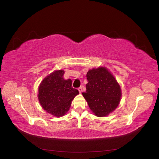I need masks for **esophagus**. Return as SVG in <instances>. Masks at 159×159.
<instances>
[{"instance_id": "esophagus-1", "label": "esophagus", "mask_w": 159, "mask_h": 159, "mask_svg": "<svg viewBox=\"0 0 159 159\" xmlns=\"http://www.w3.org/2000/svg\"><path fill=\"white\" fill-rule=\"evenodd\" d=\"M78 91H79V92L81 93L82 92V91H83V87H80L78 88Z\"/></svg>"}]
</instances>
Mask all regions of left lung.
Here are the masks:
<instances>
[{"mask_svg":"<svg viewBox=\"0 0 159 159\" xmlns=\"http://www.w3.org/2000/svg\"><path fill=\"white\" fill-rule=\"evenodd\" d=\"M86 92L82 94L90 109L98 117H104L117 107L121 96L119 85L106 68L89 70Z\"/></svg>","mask_w":159,"mask_h":159,"instance_id":"1","label":"left lung"}]
</instances>
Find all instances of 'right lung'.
<instances>
[{"label":"right lung","mask_w":159,"mask_h":159,"mask_svg":"<svg viewBox=\"0 0 159 159\" xmlns=\"http://www.w3.org/2000/svg\"><path fill=\"white\" fill-rule=\"evenodd\" d=\"M64 70H57L42 81L39 88V100L43 108L52 115H65L70 107L72 100L79 91L72 87L70 79L63 78Z\"/></svg>","instance_id":"right-lung-1"}]
</instances>
